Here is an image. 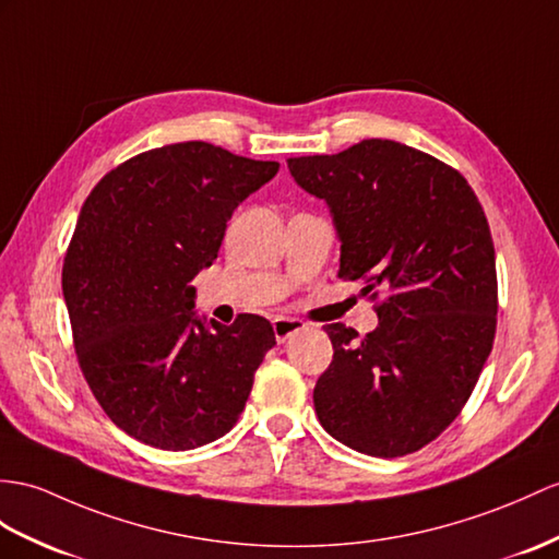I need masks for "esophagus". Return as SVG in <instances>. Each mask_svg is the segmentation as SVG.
<instances>
[{
  "mask_svg": "<svg viewBox=\"0 0 559 559\" xmlns=\"http://www.w3.org/2000/svg\"><path fill=\"white\" fill-rule=\"evenodd\" d=\"M272 330H275V338L280 344L287 342L289 336L304 332L306 330V322L296 320V318H284V316H277L275 320H272Z\"/></svg>",
  "mask_w": 559,
  "mask_h": 559,
  "instance_id": "obj_1",
  "label": "esophagus"
}]
</instances>
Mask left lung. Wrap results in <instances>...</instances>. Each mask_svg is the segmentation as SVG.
Instances as JSON below:
<instances>
[{
    "label": "left lung",
    "instance_id": "obj_1",
    "mask_svg": "<svg viewBox=\"0 0 559 559\" xmlns=\"http://www.w3.org/2000/svg\"><path fill=\"white\" fill-rule=\"evenodd\" d=\"M296 185L326 203L338 277L384 289L365 338L326 324L334 358L312 391L320 425L353 451L399 457L460 415L493 348L491 229L465 177L393 140L289 158Z\"/></svg>",
    "mask_w": 559,
    "mask_h": 559
}]
</instances>
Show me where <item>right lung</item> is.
Returning a JSON list of instances; mask_svg holds the SVG:
<instances>
[{
    "instance_id": "right-lung-1",
    "label": "right lung",
    "mask_w": 559,
    "mask_h": 559,
    "mask_svg": "<svg viewBox=\"0 0 559 559\" xmlns=\"http://www.w3.org/2000/svg\"><path fill=\"white\" fill-rule=\"evenodd\" d=\"M277 170L180 142L120 163L83 203L63 298L94 399L132 439L192 451L239 419L275 332L261 316L229 326L199 318L189 282L213 265L235 209Z\"/></svg>"
}]
</instances>
